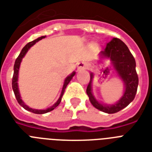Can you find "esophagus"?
<instances>
[{
	"label": "esophagus",
	"mask_w": 152,
	"mask_h": 152,
	"mask_svg": "<svg viewBox=\"0 0 152 152\" xmlns=\"http://www.w3.org/2000/svg\"><path fill=\"white\" fill-rule=\"evenodd\" d=\"M84 69H86V65H85L84 62H80V63L77 65V69L78 70H83Z\"/></svg>",
	"instance_id": "esophagus-1"
}]
</instances>
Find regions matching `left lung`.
<instances>
[{"label": "left lung", "mask_w": 152, "mask_h": 152, "mask_svg": "<svg viewBox=\"0 0 152 152\" xmlns=\"http://www.w3.org/2000/svg\"><path fill=\"white\" fill-rule=\"evenodd\" d=\"M102 58H108L112 61L115 69L118 72L125 84V91L119 102L114 104L103 105L94 98L91 92V83L93 74L87 87V94L91 104L97 109L112 114L126 108L134 99L137 91L138 76L136 71V61L129 48L119 38H113L107 44L105 49L102 51Z\"/></svg>", "instance_id": "8db88e82"}]
</instances>
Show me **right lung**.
<instances>
[{
  "instance_id": "right-lung-1",
  "label": "right lung",
  "mask_w": 152,
  "mask_h": 152,
  "mask_svg": "<svg viewBox=\"0 0 152 152\" xmlns=\"http://www.w3.org/2000/svg\"><path fill=\"white\" fill-rule=\"evenodd\" d=\"M43 38H45V36H43V37H40L37 38V40H34L33 41L29 42L28 44L24 47V48L22 49V51L20 52L19 55L18 56V58H16L15 61V65H14V74H13V77H12V89H13V91H14V94H15V96L16 97V100H17V102H18V104H20L22 107L26 109L27 111H29V112H33V113H35V114H44V113H47V112H49L50 111H52L53 109H55L56 108L57 106L58 105L60 104V102L61 101V97L63 96L64 94V92H65V90L67 87V85L69 84V83L70 82V80H72V78L74 76L75 73L76 72H72L70 76H69L68 77H66V79L65 80V82H64V85H63V88H62V91H61V96L59 97V99L58 100V102L55 103V104L51 107H50L49 108H47L45 110H37V109H33V108H29L26 104H25L24 102L22 101L21 99V97H20V94H19V91H18V69H19V66H20V63L21 61H22V59H23V57L25 56V55L26 54V52L28 51L29 48H31L33 45L37 43V41L39 40H42Z\"/></svg>"
}]
</instances>
